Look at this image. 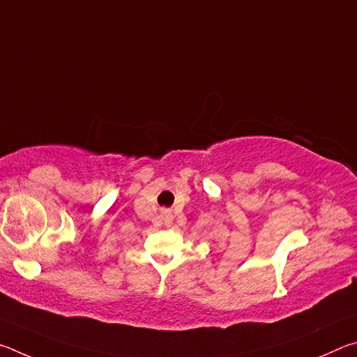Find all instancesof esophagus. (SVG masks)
Masks as SVG:
<instances>
[{"instance_id": "esophagus-1", "label": "esophagus", "mask_w": 357, "mask_h": 357, "mask_svg": "<svg viewBox=\"0 0 357 357\" xmlns=\"http://www.w3.org/2000/svg\"><path fill=\"white\" fill-rule=\"evenodd\" d=\"M162 217H164L165 223H172V220H173V215L170 211H164V213H162Z\"/></svg>"}]
</instances>
